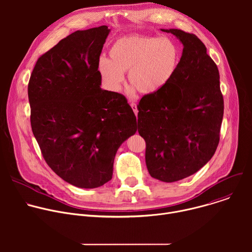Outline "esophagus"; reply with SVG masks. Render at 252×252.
I'll return each instance as SVG.
<instances>
[{"label": "esophagus", "mask_w": 252, "mask_h": 252, "mask_svg": "<svg viewBox=\"0 0 252 252\" xmlns=\"http://www.w3.org/2000/svg\"><path fill=\"white\" fill-rule=\"evenodd\" d=\"M130 106L132 107V110H133L135 116H137V106H136V103L132 101V102H130Z\"/></svg>", "instance_id": "obj_1"}]
</instances>
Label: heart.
I'll return each mask as SVG.
<instances>
[{
	"label": "heart",
	"mask_w": 252,
	"mask_h": 252,
	"mask_svg": "<svg viewBox=\"0 0 252 252\" xmlns=\"http://www.w3.org/2000/svg\"><path fill=\"white\" fill-rule=\"evenodd\" d=\"M110 61L100 59V75L113 91H120L128 70L130 92L151 94L162 90L173 78L181 60L177 45L167 38L129 35L117 41L110 50Z\"/></svg>",
	"instance_id": "b5f03b06"
}]
</instances>
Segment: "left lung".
Here are the masks:
<instances>
[{"label": "left lung", "instance_id": "8db88e82", "mask_svg": "<svg viewBox=\"0 0 252 252\" xmlns=\"http://www.w3.org/2000/svg\"><path fill=\"white\" fill-rule=\"evenodd\" d=\"M184 45L172 80L159 92L145 94L137 104V130L146 140L150 174L173 183L199 170L220 142L223 96L218 65L194 33L161 30Z\"/></svg>", "mask_w": 252, "mask_h": 252}]
</instances>
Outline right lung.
<instances>
[{
    "instance_id": "right-lung-1",
    "label": "right lung",
    "mask_w": 252,
    "mask_h": 252,
    "mask_svg": "<svg viewBox=\"0 0 252 252\" xmlns=\"http://www.w3.org/2000/svg\"><path fill=\"white\" fill-rule=\"evenodd\" d=\"M110 29L77 31L43 54L28 85L31 126L43 158L64 182L94 189L113 177L122 143L137 129L126 96L100 89Z\"/></svg>"
}]
</instances>
